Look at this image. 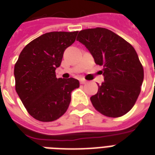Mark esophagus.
Masks as SVG:
<instances>
[{"instance_id": "1", "label": "esophagus", "mask_w": 155, "mask_h": 155, "mask_svg": "<svg viewBox=\"0 0 155 155\" xmlns=\"http://www.w3.org/2000/svg\"><path fill=\"white\" fill-rule=\"evenodd\" d=\"M80 82L81 84H87V80H84V79H80Z\"/></svg>"}]
</instances>
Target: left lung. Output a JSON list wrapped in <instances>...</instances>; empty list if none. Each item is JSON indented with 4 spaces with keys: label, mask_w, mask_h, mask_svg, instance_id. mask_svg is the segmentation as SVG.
<instances>
[{
    "label": "left lung",
    "mask_w": 155,
    "mask_h": 155,
    "mask_svg": "<svg viewBox=\"0 0 155 155\" xmlns=\"http://www.w3.org/2000/svg\"><path fill=\"white\" fill-rule=\"evenodd\" d=\"M86 47L95 63L103 66L104 81L92 105L108 117L125 115L134 107L141 92L144 71L132 45L105 28L86 29L76 38Z\"/></svg>",
    "instance_id": "8db88e82"
}]
</instances>
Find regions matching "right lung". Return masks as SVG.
Segmentation results:
<instances>
[{
	"mask_svg": "<svg viewBox=\"0 0 155 155\" xmlns=\"http://www.w3.org/2000/svg\"><path fill=\"white\" fill-rule=\"evenodd\" d=\"M78 31L50 32L25 46L14 66L15 89L30 116L48 122L66 113L71 93L80 87L74 78H56L63 52L73 44Z\"/></svg>",
	"mask_w": 155,
	"mask_h": 155,
	"instance_id": "1",
	"label": "right lung"
}]
</instances>
